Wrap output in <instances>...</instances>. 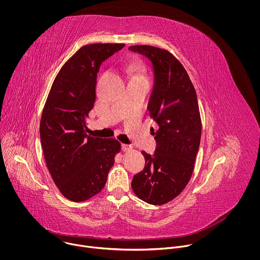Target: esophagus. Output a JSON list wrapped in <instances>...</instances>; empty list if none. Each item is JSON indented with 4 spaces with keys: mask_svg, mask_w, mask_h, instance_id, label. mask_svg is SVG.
I'll use <instances>...</instances> for the list:
<instances>
[{
    "mask_svg": "<svg viewBox=\"0 0 260 260\" xmlns=\"http://www.w3.org/2000/svg\"><path fill=\"white\" fill-rule=\"evenodd\" d=\"M132 146L131 145H127V144H123L122 145V150L124 151V152H129V151H131L132 150Z\"/></svg>",
    "mask_w": 260,
    "mask_h": 260,
    "instance_id": "esophagus-1",
    "label": "esophagus"
}]
</instances>
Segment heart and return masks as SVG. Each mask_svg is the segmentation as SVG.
Listing matches in <instances>:
<instances>
[{
  "instance_id": "obj_1",
  "label": "heart",
  "mask_w": 260,
  "mask_h": 260,
  "mask_svg": "<svg viewBox=\"0 0 260 260\" xmlns=\"http://www.w3.org/2000/svg\"><path fill=\"white\" fill-rule=\"evenodd\" d=\"M128 71L132 74L131 80L132 79H145L144 76H142V72H144V67L142 65H131L128 68Z\"/></svg>"
}]
</instances>
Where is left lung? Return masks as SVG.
I'll list each match as a JSON object with an SVG mask.
<instances>
[{
  "label": "left lung",
  "mask_w": 260,
  "mask_h": 260,
  "mask_svg": "<svg viewBox=\"0 0 260 260\" xmlns=\"http://www.w3.org/2000/svg\"><path fill=\"white\" fill-rule=\"evenodd\" d=\"M152 63L154 87L149 116L154 132V155L142 151L144 169L134 175L131 187L149 204L162 205L177 197L188 184L201 138V118L194 86L182 64L167 50L148 45L130 46Z\"/></svg>",
  "instance_id": "1"
}]
</instances>
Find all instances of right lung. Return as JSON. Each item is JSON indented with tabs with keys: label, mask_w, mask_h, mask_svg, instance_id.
<instances>
[{
	"label": "right lung",
	"mask_w": 260,
	"mask_h": 260,
	"mask_svg": "<svg viewBox=\"0 0 260 260\" xmlns=\"http://www.w3.org/2000/svg\"><path fill=\"white\" fill-rule=\"evenodd\" d=\"M125 44L81 47L56 76L41 123L40 137L49 172L67 199L86 201L106 184L121 143L114 138L88 136V114L96 100V82L102 62Z\"/></svg>",
	"instance_id": "right-lung-1"
}]
</instances>
